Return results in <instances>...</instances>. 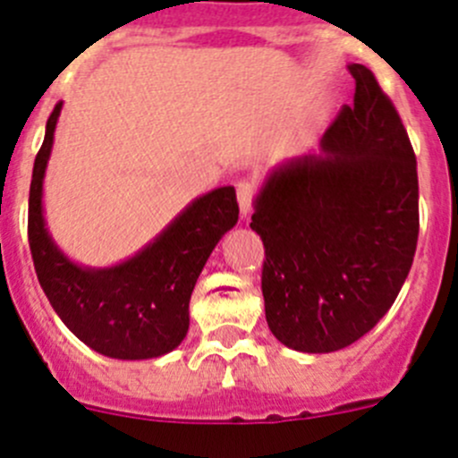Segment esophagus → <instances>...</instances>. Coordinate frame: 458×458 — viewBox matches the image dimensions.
Masks as SVG:
<instances>
[{"instance_id":"esophagus-1","label":"esophagus","mask_w":458,"mask_h":458,"mask_svg":"<svg viewBox=\"0 0 458 458\" xmlns=\"http://www.w3.org/2000/svg\"><path fill=\"white\" fill-rule=\"evenodd\" d=\"M253 196H256V187L247 180H240L238 182V205H240V214L249 216L251 214V202Z\"/></svg>"}]
</instances>
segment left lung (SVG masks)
<instances>
[{"label": "left lung", "instance_id": "8db88e82", "mask_svg": "<svg viewBox=\"0 0 458 458\" xmlns=\"http://www.w3.org/2000/svg\"><path fill=\"white\" fill-rule=\"evenodd\" d=\"M347 69L354 106L325 131L318 153L274 166L253 202L267 325L307 354L343 350L387 314L419 240V175L405 126L372 71Z\"/></svg>", "mask_w": 458, "mask_h": 458}]
</instances>
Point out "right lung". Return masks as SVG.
Listing matches in <instances>:
<instances>
[{
  "mask_svg": "<svg viewBox=\"0 0 458 458\" xmlns=\"http://www.w3.org/2000/svg\"><path fill=\"white\" fill-rule=\"evenodd\" d=\"M62 102L47 122L29 196V244L44 293L62 323L98 354L120 360L157 359L189 332V301L207 258L238 223L233 187L184 207L147 247L113 267L71 260L44 220V175Z\"/></svg>",
  "mask_w": 458,
  "mask_h": 458,
  "instance_id": "obj_1",
  "label": "right lung"
}]
</instances>
